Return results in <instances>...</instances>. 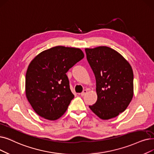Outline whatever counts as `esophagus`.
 <instances>
[{"instance_id": "1", "label": "esophagus", "mask_w": 154, "mask_h": 154, "mask_svg": "<svg viewBox=\"0 0 154 154\" xmlns=\"http://www.w3.org/2000/svg\"><path fill=\"white\" fill-rule=\"evenodd\" d=\"M87 93V90L86 89H84V90H83V91L81 93V96H84L85 94Z\"/></svg>"}]
</instances>
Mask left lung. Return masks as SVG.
<instances>
[{
  "instance_id": "1",
  "label": "left lung",
  "mask_w": 154,
  "mask_h": 154,
  "mask_svg": "<svg viewBox=\"0 0 154 154\" xmlns=\"http://www.w3.org/2000/svg\"><path fill=\"white\" fill-rule=\"evenodd\" d=\"M96 81L97 101L89 107L102 119L116 117L133 96V73L128 62L108 46L85 49Z\"/></svg>"
}]
</instances>
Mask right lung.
Listing matches in <instances>:
<instances>
[{
    "instance_id": "obj_1",
    "label": "right lung",
    "mask_w": 154,
    "mask_h": 154,
    "mask_svg": "<svg viewBox=\"0 0 154 154\" xmlns=\"http://www.w3.org/2000/svg\"><path fill=\"white\" fill-rule=\"evenodd\" d=\"M84 57L81 49L57 46L31 62L26 74V96L39 116L56 120L65 112L74 97L66 73Z\"/></svg>"
}]
</instances>
